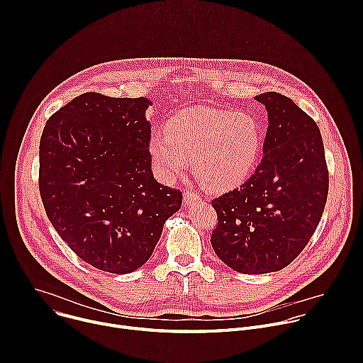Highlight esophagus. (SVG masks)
Returning a JSON list of instances; mask_svg holds the SVG:
<instances>
[{
    "label": "esophagus",
    "instance_id": "obj_1",
    "mask_svg": "<svg viewBox=\"0 0 363 363\" xmlns=\"http://www.w3.org/2000/svg\"><path fill=\"white\" fill-rule=\"evenodd\" d=\"M198 198H199V195L195 191H185L184 192V202L185 203H189V202H192V201H195Z\"/></svg>",
    "mask_w": 363,
    "mask_h": 363
}]
</instances>
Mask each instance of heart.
Here are the masks:
<instances>
[{
	"label": "heart",
	"mask_w": 363,
	"mask_h": 363,
	"mask_svg": "<svg viewBox=\"0 0 363 363\" xmlns=\"http://www.w3.org/2000/svg\"><path fill=\"white\" fill-rule=\"evenodd\" d=\"M263 147L262 128L240 112L198 106L179 112L167 136L153 135L150 152L165 178L181 175L194 162L196 175L214 189L242 184L255 169Z\"/></svg>",
	"instance_id": "b5f03b06"
}]
</instances>
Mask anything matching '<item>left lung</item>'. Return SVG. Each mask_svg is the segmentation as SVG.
Instances as JSON below:
<instances>
[{
    "mask_svg": "<svg viewBox=\"0 0 363 363\" xmlns=\"http://www.w3.org/2000/svg\"><path fill=\"white\" fill-rule=\"evenodd\" d=\"M255 100L269 113L262 164L242 185L211 201L218 217L211 245L221 262L244 274L289 266L312 238L329 192L316 122L277 91Z\"/></svg>",
    "mask_w": 363,
    "mask_h": 363,
    "instance_id": "left-lung-1",
    "label": "left lung"
}]
</instances>
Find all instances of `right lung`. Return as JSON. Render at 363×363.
<instances>
[{"mask_svg":"<svg viewBox=\"0 0 363 363\" xmlns=\"http://www.w3.org/2000/svg\"><path fill=\"white\" fill-rule=\"evenodd\" d=\"M149 105L87 91L50 116L40 139L45 214L72 251L101 272L143 266L182 205L179 189L153 178Z\"/></svg>","mask_w":363,"mask_h":363,"instance_id":"1","label":"right lung"}]
</instances>
